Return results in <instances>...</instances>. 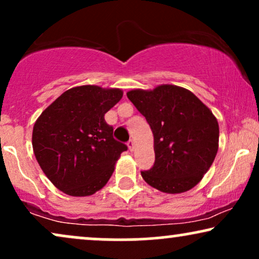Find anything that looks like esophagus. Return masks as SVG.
Listing matches in <instances>:
<instances>
[{
	"instance_id": "esophagus-1",
	"label": "esophagus",
	"mask_w": 259,
	"mask_h": 259,
	"mask_svg": "<svg viewBox=\"0 0 259 259\" xmlns=\"http://www.w3.org/2000/svg\"><path fill=\"white\" fill-rule=\"evenodd\" d=\"M127 147H129L130 152H134V149H135V142H134L133 140H130L129 142H127Z\"/></svg>"
}]
</instances>
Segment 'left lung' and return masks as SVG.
<instances>
[{"label": "left lung", "mask_w": 259, "mask_h": 259, "mask_svg": "<svg viewBox=\"0 0 259 259\" xmlns=\"http://www.w3.org/2000/svg\"><path fill=\"white\" fill-rule=\"evenodd\" d=\"M127 98L146 117L155 162L141 176L166 194L189 191L202 181L219 149V123L192 92L175 84L133 90Z\"/></svg>", "instance_id": "left-lung-1"}]
</instances>
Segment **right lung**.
I'll list each match as a JSON object with an SVG mask.
<instances>
[{
    "instance_id": "add662e5",
    "label": "right lung",
    "mask_w": 259,
    "mask_h": 259,
    "mask_svg": "<svg viewBox=\"0 0 259 259\" xmlns=\"http://www.w3.org/2000/svg\"><path fill=\"white\" fill-rule=\"evenodd\" d=\"M119 88L94 84L65 91L35 120L32 146L50 182L74 197L106 185L127 147L113 139L105 113L122 99Z\"/></svg>"
}]
</instances>
